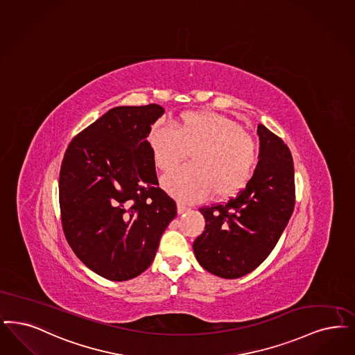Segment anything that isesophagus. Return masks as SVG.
Returning <instances> with one entry per match:
<instances>
[{
  "mask_svg": "<svg viewBox=\"0 0 355 355\" xmlns=\"http://www.w3.org/2000/svg\"><path fill=\"white\" fill-rule=\"evenodd\" d=\"M190 209L189 207H186L184 205H182V203H178L177 205V211H178V214H184L187 213Z\"/></svg>",
  "mask_w": 355,
  "mask_h": 355,
  "instance_id": "34e87169",
  "label": "esophagus"
}]
</instances>
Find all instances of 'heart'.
I'll list each match as a JSON object with an SVG mask.
<instances>
[{
	"label": "heart",
	"mask_w": 355,
	"mask_h": 355,
	"mask_svg": "<svg viewBox=\"0 0 355 355\" xmlns=\"http://www.w3.org/2000/svg\"><path fill=\"white\" fill-rule=\"evenodd\" d=\"M157 169H177L190 153V165L162 178L164 189L181 200L234 197L247 182L256 158L252 136L235 121L214 112H184L171 128L150 132Z\"/></svg>",
	"instance_id": "heart-1"
}]
</instances>
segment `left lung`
I'll list each match as a JSON object with an SVG mask.
<instances>
[{
    "mask_svg": "<svg viewBox=\"0 0 355 355\" xmlns=\"http://www.w3.org/2000/svg\"><path fill=\"white\" fill-rule=\"evenodd\" d=\"M259 162L235 198L200 207L205 231L193 244L199 264L225 279L257 268L272 252L295 209V169L289 148L257 125Z\"/></svg>",
    "mask_w": 355,
    "mask_h": 355,
    "instance_id": "obj_1",
    "label": "left lung"
}]
</instances>
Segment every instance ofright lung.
Returning <instances> with one entry per match:
<instances>
[{
	"instance_id": "1",
	"label": "right lung",
	"mask_w": 355,
	"mask_h": 355,
	"mask_svg": "<svg viewBox=\"0 0 355 355\" xmlns=\"http://www.w3.org/2000/svg\"><path fill=\"white\" fill-rule=\"evenodd\" d=\"M158 104L116 107L76 135L62 161L59 206L64 236L82 263L125 282L146 270L177 205L158 187L148 136Z\"/></svg>"
}]
</instances>
